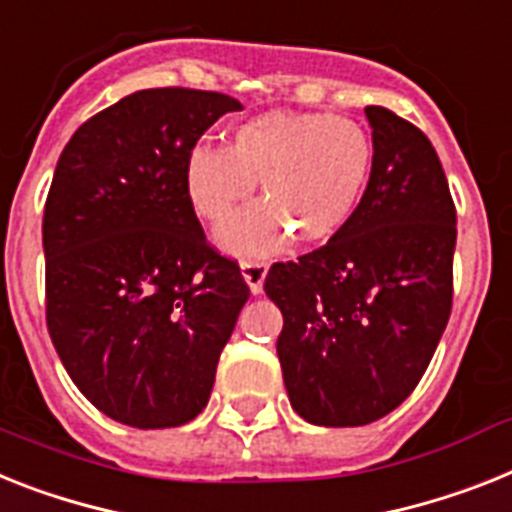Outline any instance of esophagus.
<instances>
[{
    "label": "esophagus",
    "mask_w": 512,
    "mask_h": 512,
    "mask_svg": "<svg viewBox=\"0 0 512 512\" xmlns=\"http://www.w3.org/2000/svg\"><path fill=\"white\" fill-rule=\"evenodd\" d=\"M242 276L249 283L252 294H260L265 276H268V263L265 260H242Z\"/></svg>",
    "instance_id": "esophagus-1"
}]
</instances>
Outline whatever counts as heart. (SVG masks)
I'll use <instances>...</instances> for the list:
<instances>
[{"mask_svg":"<svg viewBox=\"0 0 512 512\" xmlns=\"http://www.w3.org/2000/svg\"><path fill=\"white\" fill-rule=\"evenodd\" d=\"M375 148L362 124L320 111H270L234 127L229 148L197 145L184 187L203 221L221 226L261 182L264 203L223 226L236 255H265L294 234L320 244L349 223L372 176Z\"/></svg>","mask_w":512,"mask_h":512,"instance_id":"obj_1","label":"heart"}]
</instances>
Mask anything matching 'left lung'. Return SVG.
Returning <instances> with one entry per match:
<instances>
[{
	"instance_id": "obj_1",
	"label": "left lung",
	"mask_w": 512,
	"mask_h": 512,
	"mask_svg": "<svg viewBox=\"0 0 512 512\" xmlns=\"http://www.w3.org/2000/svg\"><path fill=\"white\" fill-rule=\"evenodd\" d=\"M372 176L328 244L276 263L283 382L320 427H359L401 406L427 372L453 307L455 205L435 148L390 109H364Z\"/></svg>"
}]
</instances>
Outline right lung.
Segmentation results:
<instances>
[{
	"instance_id": "right-lung-1",
	"label": "right lung",
	"mask_w": 512,
	"mask_h": 512,
	"mask_svg": "<svg viewBox=\"0 0 512 512\" xmlns=\"http://www.w3.org/2000/svg\"><path fill=\"white\" fill-rule=\"evenodd\" d=\"M229 111L242 103L213 90H137L59 156L44 208L46 325L67 375L114 422H192L249 299L184 187L187 156Z\"/></svg>"
}]
</instances>
